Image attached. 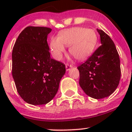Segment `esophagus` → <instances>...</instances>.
<instances>
[{
    "label": "esophagus",
    "mask_w": 132,
    "mask_h": 132,
    "mask_svg": "<svg viewBox=\"0 0 132 132\" xmlns=\"http://www.w3.org/2000/svg\"><path fill=\"white\" fill-rule=\"evenodd\" d=\"M73 68V66L71 65L68 64H66V71H69L70 70V69H71Z\"/></svg>",
    "instance_id": "1"
}]
</instances>
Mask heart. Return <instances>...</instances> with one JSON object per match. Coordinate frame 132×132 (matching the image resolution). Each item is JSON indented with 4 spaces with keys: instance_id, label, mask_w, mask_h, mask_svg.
Here are the masks:
<instances>
[{
    "instance_id": "b5f03b06",
    "label": "heart",
    "mask_w": 132,
    "mask_h": 132,
    "mask_svg": "<svg viewBox=\"0 0 132 132\" xmlns=\"http://www.w3.org/2000/svg\"><path fill=\"white\" fill-rule=\"evenodd\" d=\"M98 43V35L94 30L84 27L71 28L62 30L59 37L50 38L49 46L53 56L61 59L69 46V52L77 61H84L93 54Z\"/></svg>"
}]
</instances>
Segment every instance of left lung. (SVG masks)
Segmentation results:
<instances>
[{"mask_svg":"<svg viewBox=\"0 0 132 132\" xmlns=\"http://www.w3.org/2000/svg\"><path fill=\"white\" fill-rule=\"evenodd\" d=\"M97 31L102 45L78 70L79 84L84 93L94 99H102L111 95L119 85L120 60L111 38L102 30Z\"/></svg>","mask_w":132,"mask_h":132,"instance_id":"1","label":"left lung"}]
</instances>
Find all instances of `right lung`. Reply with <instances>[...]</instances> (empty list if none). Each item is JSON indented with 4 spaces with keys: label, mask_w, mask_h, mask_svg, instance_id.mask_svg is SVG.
<instances>
[{
    "label": "right lung",
    "mask_w": 132,
    "mask_h": 132,
    "mask_svg": "<svg viewBox=\"0 0 132 132\" xmlns=\"http://www.w3.org/2000/svg\"><path fill=\"white\" fill-rule=\"evenodd\" d=\"M52 29L27 27L12 52V75L21 98L34 105L46 104L56 94L65 65L50 57L47 37Z\"/></svg>",
    "instance_id": "1"
}]
</instances>
